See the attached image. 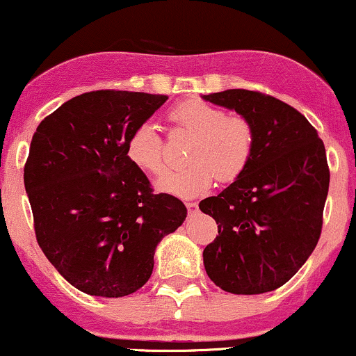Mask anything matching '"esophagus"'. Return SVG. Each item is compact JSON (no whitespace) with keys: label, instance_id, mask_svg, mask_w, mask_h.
<instances>
[{"label":"esophagus","instance_id":"esophagus-1","mask_svg":"<svg viewBox=\"0 0 356 356\" xmlns=\"http://www.w3.org/2000/svg\"><path fill=\"white\" fill-rule=\"evenodd\" d=\"M186 207H187V211H189V214H192V212L197 211V202H187Z\"/></svg>","mask_w":356,"mask_h":356}]
</instances>
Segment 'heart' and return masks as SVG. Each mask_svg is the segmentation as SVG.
<instances>
[{"mask_svg":"<svg viewBox=\"0 0 356 356\" xmlns=\"http://www.w3.org/2000/svg\"><path fill=\"white\" fill-rule=\"evenodd\" d=\"M174 129L191 136L187 147L189 165L170 170L157 181V189L181 199L202 195L211 189L214 175L232 182L251 162L256 132L249 118L226 115L220 107L201 99L184 100L167 113ZM127 161L150 175L165 170L164 140L152 124H138L125 140Z\"/></svg>","mask_w":356,"mask_h":356,"instance_id":"obj_1","label":"heart"}]
</instances>
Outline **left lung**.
<instances>
[{
  "mask_svg": "<svg viewBox=\"0 0 356 356\" xmlns=\"http://www.w3.org/2000/svg\"><path fill=\"white\" fill-rule=\"evenodd\" d=\"M202 99L236 110L256 132L243 175L199 204L219 232L202 252L206 273L232 295L273 291L320 239L330 186L325 144L303 113L266 93L232 88Z\"/></svg>",
  "mask_w": 356,
  "mask_h": 356,
  "instance_id": "left-lung-1",
  "label": "left lung"
}]
</instances>
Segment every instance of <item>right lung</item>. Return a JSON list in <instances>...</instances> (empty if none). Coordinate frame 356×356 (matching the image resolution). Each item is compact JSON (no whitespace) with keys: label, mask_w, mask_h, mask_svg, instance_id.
I'll return each instance as SVG.
<instances>
[{"label":"right lung","mask_w":356,"mask_h":356,"mask_svg":"<svg viewBox=\"0 0 356 356\" xmlns=\"http://www.w3.org/2000/svg\"><path fill=\"white\" fill-rule=\"evenodd\" d=\"M169 99L144 92L97 90L65 102L33 134L24 189L35 234L65 280L92 296L140 289L162 238L187 209L154 194L147 175L127 161L125 140Z\"/></svg>","instance_id":"add662e5"}]
</instances>
